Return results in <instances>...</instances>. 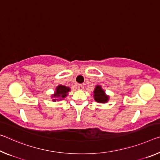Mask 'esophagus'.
I'll list each match as a JSON object with an SVG mask.
<instances>
[{
	"instance_id": "esophagus-1",
	"label": "esophagus",
	"mask_w": 160,
	"mask_h": 160,
	"mask_svg": "<svg viewBox=\"0 0 160 160\" xmlns=\"http://www.w3.org/2000/svg\"><path fill=\"white\" fill-rule=\"evenodd\" d=\"M78 88L79 90H82L83 89V85L82 84H78Z\"/></svg>"
}]
</instances>
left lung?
Wrapping results in <instances>:
<instances>
[{
  "label": "left lung",
  "mask_w": 160,
  "mask_h": 160,
  "mask_svg": "<svg viewBox=\"0 0 160 160\" xmlns=\"http://www.w3.org/2000/svg\"><path fill=\"white\" fill-rule=\"evenodd\" d=\"M93 97L96 102L100 103H106L109 100V96L105 94L100 85H97L93 92Z\"/></svg>",
  "instance_id": "left-lung-1"
}]
</instances>
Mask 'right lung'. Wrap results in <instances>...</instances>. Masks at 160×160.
<instances>
[{
    "instance_id": "add662e5",
    "label": "right lung",
    "mask_w": 160,
    "mask_h": 160,
    "mask_svg": "<svg viewBox=\"0 0 160 160\" xmlns=\"http://www.w3.org/2000/svg\"><path fill=\"white\" fill-rule=\"evenodd\" d=\"M70 90V88H68L65 85H58L55 89V92L52 95V101L63 100L68 95V92Z\"/></svg>"
}]
</instances>
